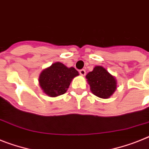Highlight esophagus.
Listing matches in <instances>:
<instances>
[{
    "label": "esophagus",
    "instance_id": "1",
    "mask_svg": "<svg viewBox=\"0 0 149 149\" xmlns=\"http://www.w3.org/2000/svg\"><path fill=\"white\" fill-rule=\"evenodd\" d=\"M79 74H80L81 76H82V77H84L85 75H86V70H83V69H82V70H79Z\"/></svg>",
    "mask_w": 149,
    "mask_h": 149
}]
</instances>
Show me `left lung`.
Masks as SVG:
<instances>
[{"label": "left lung", "instance_id": "obj_1", "mask_svg": "<svg viewBox=\"0 0 149 149\" xmlns=\"http://www.w3.org/2000/svg\"><path fill=\"white\" fill-rule=\"evenodd\" d=\"M91 92L98 98H109L117 89V79L102 66H96L86 76Z\"/></svg>", "mask_w": 149, "mask_h": 149}]
</instances>
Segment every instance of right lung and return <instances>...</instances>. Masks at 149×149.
Wrapping results in <instances>:
<instances>
[{
    "instance_id": "add662e5",
    "label": "right lung",
    "mask_w": 149,
    "mask_h": 149,
    "mask_svg": "<svg viewBox=\"0 0 149 149\" xmlns=\"http://www.w3.org/2000/svg\"><path fill=\"white\" fill-rule=\"evenodd\" d=\"M77 76L79 72L74 67L56 62L41 72L38 82L44 93L54 98L67 92L72 79Z\"/></svg>"
}]
</instances>
